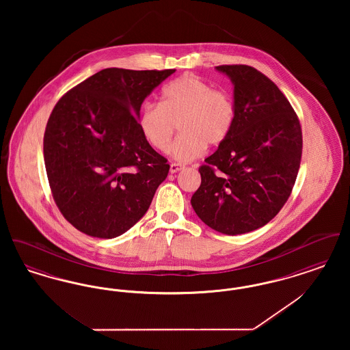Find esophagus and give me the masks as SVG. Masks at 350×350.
Segmentation results:
<instances>
[{
  "label": "esophagus",
  "instance_id": "obj_1",
  "mask_svg": "<svg viewBox=\"0 0 350 350\" xmlns=\"http://www.w3.org/2000/svg\"><path fill=\"white\" fill-rule=\"evenodd\" d=\"M183 169V165L181 164H177V163H172L170 164V167H169V170H170V173H177L178 170H181Z\"/></svg>",
  "mask_w": 350,
  "mask_h": 350
}]
</instances>
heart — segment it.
Returning <instances> with one entry per match:
<instances>
[{
    "instance_id": "1",
    "label": "heart",
    "mask_w": 350,
    "mask_h": 350,
    "mask_svg": "<svg viewBox=\"0 0 350 350\" xmlns=\"http://www.w3.org/2000/svg\"><path fill=\"white\" fill-rule=\"evenodd\" d=\"M236 105L224 89L196 75H183L167 83L159 103H147L139 116V130L153 150L167 152L177 130L173 156L178 161L198 159L208 147H219L232 133Z\"/></svg>"
}]
</instances>
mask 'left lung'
Here are the masks:
<instances>
[{"label": "left lung", "mask_w": 350, "mask_h": 350, "mask_svg": "<svg viewBox=\"0 0 350 350\" xmlns=\"http://www.w3.org/2000/svg\"><path fill=\"white\" fill-rule=\"evenodd\" d=\"M233 83L236 122L228 139L200 167L191 206L226 234L254 231L287 202L301 159V129L278 86L256 68L219 66Z\"/></svg>", "instance_id": "left-lung-1"}]
</instances>
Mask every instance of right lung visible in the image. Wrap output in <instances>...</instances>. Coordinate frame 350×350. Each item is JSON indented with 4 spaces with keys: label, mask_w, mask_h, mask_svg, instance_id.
Returning a JSON list of instances; mask_svg holds the SVG:
<instances>
[{
    "label": "right lung",
    "mask_w": 350,
    "mask_h": 350,
    "mask_svg": "<svg viewBox=\"0 0 350 350\" xmlns=\"http://www.w3.org/2000/svg\"><path fill=\"white\" fill-rule=\"evenodd\" d=\"M176 69L106 68L67 92L47 122L43 153L52 197L79 231L113 239L150 208L169 164L143 139V100Z\"/></svg>",
    "instance_id": "1"
}]
</instances>
